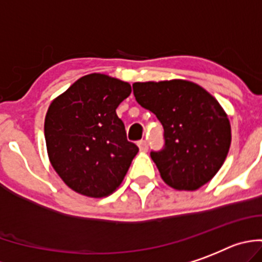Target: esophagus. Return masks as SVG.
Listing matches in <instances>:
<instances>
[{
	"label": "esophagus",
	"mask_w": 262,
	"mask_h": 262,
	"mask_svg": "<svg viewBox=\"0 0 262 262\" xmlns=\"http://www.w3.org/2000/svg\"><path fill=\"white\" fill-rule=\"evenodd\" d=\"M137 145H138V147H140L141 151H147V148H148V145L147 142H146L145 140H141L137 142Z\"/></svg>",
	"instance_id": "esophagus-1"
}]
</instances>
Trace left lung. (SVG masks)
<instances>
[{
	"mask_svg": "<svg viewBox=\"0 0 262 262\" xmlns=\"http://www.w3.org/2000/svg\"><path fill=\"white\" fill-rule=\"evenodd\" d=\"M133 94L163 125L164 145L150 157L169 187L195 190L222 167L231 143L227 115L193 82H137Z\"/></svg>",
	"mask_w": 262,
	"mask_h": 262,
	"instance_id": "left-lung-1",
	"label": "left lung"
}]
</instances>
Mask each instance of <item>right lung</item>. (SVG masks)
Here are the masks:
<instances>
[{"instance_id":"1","label":"right lung","mask_w":262,"mask_h":262,"mask_svg":"<svg viewBox=\"0 0 262 262\" xmlns=\"http://www.w3.org/2000/svg\"><path fill=\"white\" fill-rule=\"evenodd\" d=\"M130 93L126 82L95 73L49 105L44 124L49 160L75 192L105 197L124 180L138 147L126 138L116 108Z\"/></svg>"}]
</instances>
